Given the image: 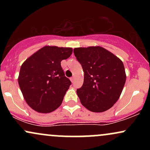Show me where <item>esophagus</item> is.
Listing matches in <instances>:
<instances>
[{
	"label": "esophagus",
	"mask_w": 150,
	"mask_h": 150,
	"mask_svg": "<svg viewBox=\"0 0 150 150\" xmlns=\"http://www.w3.org/2000/svg\"><path fill=\"white\" fill-rule=\"evenodd\" d=\"M70 81H71L72 82H74V81H75V77H74V76L70 77Z\"/></svg>",
	"instance_id": "esophagus-1"
}]
</instances>
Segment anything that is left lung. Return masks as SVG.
Returning a JSON list of instances; mask_svg holds the SVG:
<instances>
[{
    "instance_id": "left-lung-1",
    "label": "left lung",
    "mask_w": 150,
    "mask_h": 150,
    "mask_svg": "<svg viewBox=\"0 0 150 150\" xmlns=\"http://www.w3.org/2000/svg\"><path fill=\"white\" fill-rule=\"evenodd\" d=\"M84 71L83 85L77 89L81 104L92 112H104L119 99L126 75L123 62L101 46L75 48Z\"/></svg>"
}]
</instances>
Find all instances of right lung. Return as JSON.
<instances>
[{
    "instance_id": "obj_1",
    "label": "right lung",
    "mask_w": 150,
    "mask_h": 150,
    "mask_svg": "<svg viewBox=\"0 0 150 150\" xmlns=\"http://www.w3.org/2000/svg\"><path fill=\"white\" fill-rule=\"evenodd\" d=\"M73 53L72 48L46 46L22 63L18 83L27 104L47 113L61 106L71 82L61 65Z\"/></svg>"
}]
</instances>
